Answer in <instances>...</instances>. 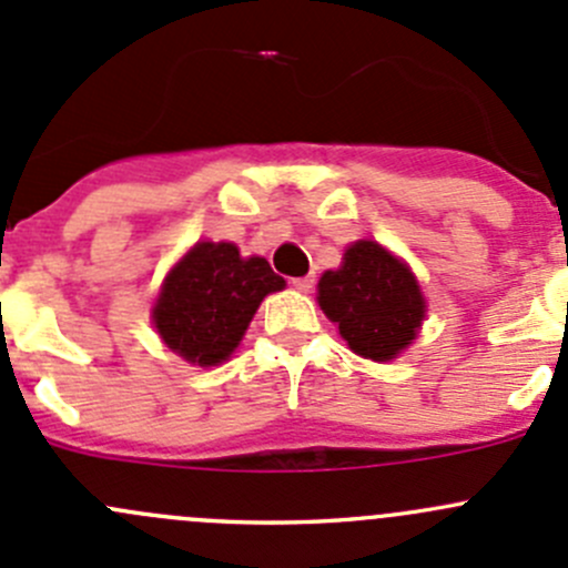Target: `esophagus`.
I'll return each instance as SVG.
<instances>
[{"label": "esophagus", "instance_id": "34e87169", "mask_svg": "<svg viewBox=\"0 0 568 568\" xmlns=\"http://www.w3.org/2000/svg\"><path fill=\"white\" fill-rule=\"evenodd\" d=\"M313 283H316V280H313V274H307V277H294V280H291V285H294L296 291H302V294H307V291L313 288Z\"/></svg>", "mask_w": 568, "mask_h": 568}]
</instances>
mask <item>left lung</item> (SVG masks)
<instances>
[{"instance_id": "8db88e82", "label": "left lung", "mask_w": 568, "mask_h": 568, "mask_svg": "<svg viewBox=\"0 0 568 568\" xmlns=\"http://www.w3.org/2000/svg\"><path fill=\"white\" fill-rule=\"evenodd\" d=\"M318 305L348 348L376 363L398 357L426 316L417 280L376 242L352 244L343 266L321 277Z\"/></svg>"}]
</instances>
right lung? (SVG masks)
Returning <instances> with one entry per match:
<instances>
[{
  "label": "right lung",
  "instance_id": "1",
  "mask_svg": "<svg viewBox=\"0 0 568 568\" xmlns=\"http://www.w3.org/2000/svg\"><path fill=\"white\" fill-rule=\"evenodd\" d=\"M283 285L266 257H242L227 242H200L170 272L153 321L175 354L209 368L231 357L263 296Z\"/></svg>",
  "mask_w": 568,
  "mask_h": 568
}]
</instances>
